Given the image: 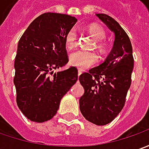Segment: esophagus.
Returning <instances> with one entry per match:
<instances>
[{"label": "esophagus", "mask_w": 149, "mask_h": 149, "mask_svg": "<svg viewBox=\"0 0 149 149\" xmlns=\"http://www.w3.org/2000/svg\"><path fill=\"white\" fill-rule=\"evenodd\" d=\"M81 72H81V70L78 69V77H79L80 75L81 74Z\"/></svg>", "instance_id": "34e87169"}]
</instances>
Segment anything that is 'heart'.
Wrapping results in <instances>:
<instances>
[{"label": "heart", "mask_w": 149, "mask_h": 149, "mask_svg": "<svg viewBox=\"0 0 149 149\" xmlns=\"http://www.w3.org/2000/svg\"><path fill=\"white\" fill-rule=\"evenodd\" d=\"M87 31L96 40V48L101 54H105L109 50V44L103 39L106 37L105 29L97 24H91L87 27ZM77 33L75 28L70 29L64 36V44L68 49H72L77 44ZM98 61V55L94 52L85 51L81 49L76 50L69 56L70 64L77 67L81 69H85L91 67Z\"/></svg>", "instance_id": "b5f03b06"}]
</instances>
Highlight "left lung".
Returning a JSON list of instances; mask_svg holds the SVG:
<instances>
[{
  "label": "left lung",
  "mask_w": 149,
  "mask_h": 149,
  "mask_svg": "<svg viewBox=\"0 0 149 149\" xmlns=\"http://www.w3.org/2000/svg\"><path fill=\"white\" fill-rule=\"evenodd\" d=\"M96 16L115 33V42L103 63L80 75L85 92L80 98L79 107L86 120L96 125H105L125 104L134 57L130 39L119 23L105 14H96Z\"/></svg>",
  "instance_id": "1"
}]
</instances>
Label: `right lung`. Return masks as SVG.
Here are the masks:
<instances>
[{"label": "right lung", "instance_id": "obj_1", "mask_svg": "<svg viewBox=\"0 0 149 149\" xmlns=\"http://www.w3.org/2000/svg\"><path fill=\"white\" fill-rule=\"evenodd\" d=\"M77 19L68 15L44 13L19 39L15 59L16 103L29 120L42 123L54 117L63 96L76 83V67L54 73L68 63L64 36Z\"/></svg>", "mask_w": 149, "mask_h": 149}]
</instances>
